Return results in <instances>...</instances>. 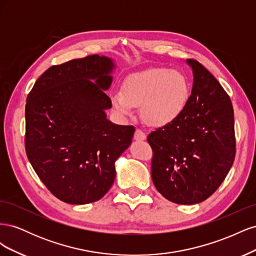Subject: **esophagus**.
<instances>
[{
	"label": "esophagus",
	"mask_w": 256,
	"mask_h": 256,
	"mask_svg": "<svg viewBox=\"0 0 256 256\" xmlns=\"http://www.w3.org/2000/svg\"><path fill=\"white\" fill-rule=\"evenodd\" d=\"M134 138V140H136V141H144L145 138H146V134L143 132L142 130L136 129Z\"/></svg>",
	"instance_id": "1"
}]
</instances>
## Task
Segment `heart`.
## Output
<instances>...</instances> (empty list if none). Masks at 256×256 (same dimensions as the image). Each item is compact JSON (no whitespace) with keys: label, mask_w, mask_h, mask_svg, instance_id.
Masks as SVG:
<instances>
[{"label":"heart","mask_w":256,"mask_h":256,"mask_svg":"<svg viewBox=\"0 0 256 256\" xmlns=\"http://www.w3.org/2000/svg\"><path fill=\"white\" fill-rule=\"evenodd\" d=\"M188 98V82L180 72L154 67L128 76L122 92H113L111 102L114 109L125 116H131L134 108L141 106L145 122L164 126L182 113Z\"/></svg>","instance_id":"heart-1"}]
</instances>
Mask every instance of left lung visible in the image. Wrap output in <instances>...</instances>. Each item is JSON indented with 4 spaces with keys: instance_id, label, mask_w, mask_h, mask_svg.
<instances>
[{
    "instance_id": "left-lung-1",
    "label": "left lung",
    "mask_w": 256,
    "mask_h": 256,
    "mask_svg": "<svg viewBox=\"0 0 256 256\" xmlns=\"http://www.w3.org/2000/svg\"><path fill=\"white\" fill-rule=\"evenodd\" d=\"M193 84L182 113L147 136L152 180L166 200L193 205L210 196L233 166L234 110L230 96L196 60H187Z\"/></svg>"
}]
</instances>
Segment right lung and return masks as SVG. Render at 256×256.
Here are the masks:
<instances>
[{"label": "right lung", "mask_w": 256, "mask_h": 256, "mask_svg": "<svg viewBox=\"0 0 256 256\" xmlns=\"http://www.w3.org/2000/svg\"><path fill=\"white\" fill-rule=\"evenodd\" d=\"M113 68L111 58L98 54L51 66L26 98V156L65 203L102 198L114 182L116 159L132 140L134 127L115 125L104 112L112 106L104 90Z\"/></svg>", "instance_id": "add662e5"}]
</instances>
